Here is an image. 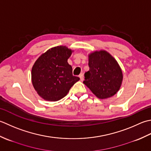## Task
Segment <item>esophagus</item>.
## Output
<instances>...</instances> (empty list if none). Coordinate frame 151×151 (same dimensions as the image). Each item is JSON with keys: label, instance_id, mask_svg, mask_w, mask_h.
<instances>
[{"label": "esophagus", "instance_id": "34e87169", "mask_svg": "<svg viewBox=\"0 0 151 151\" xmlns=\"http://www.w3.org/2000/svg\"><path fill=\"white\" fill-rule=\"evenodd\" d=\"M79 78H80V80H81V81H83V79H84V77H83V74H82V73H81V74H80L79 76Z\"/></svg>", "mask_w": 151, "mask_h": 151}]
</instances>
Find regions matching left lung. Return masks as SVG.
<instances>
[{
    "mask_svg": "<svg viewBox=\"0 0 151 151\" xmlns=\"http://www.w3.org/2000/svg\"><path fill=\"white\" fill-rule=\"evenodd\" d=\"M88 57L89 70L85 73L83 83L100 99L114 96L123 79L117 61L105 50L95 51Z\"/></svg>",
    "mask_w": 151,
    "mask_h": 151,
    "instance_id": "left-lung-1",
    "label": "left lung"
}]
</instances>
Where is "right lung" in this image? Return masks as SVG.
<instances>
[{"mask_svg": "<svg viewBox=\"0 0 151 151\" xmlns=\"http://www.w3.org/2000/svg\"><path fill=\"white\" fill-rule=\"evenodd\" d=\"M71 49L60 45L42 54L34 64L31 71L32 83L40 96L47 101H56L68 93L79 78L72 74V67L68 59Z\"/></svg>", "mask_w": 151, "mask_h": 151, "instance_id": "1", "label": "right lung"}]
</instances>
